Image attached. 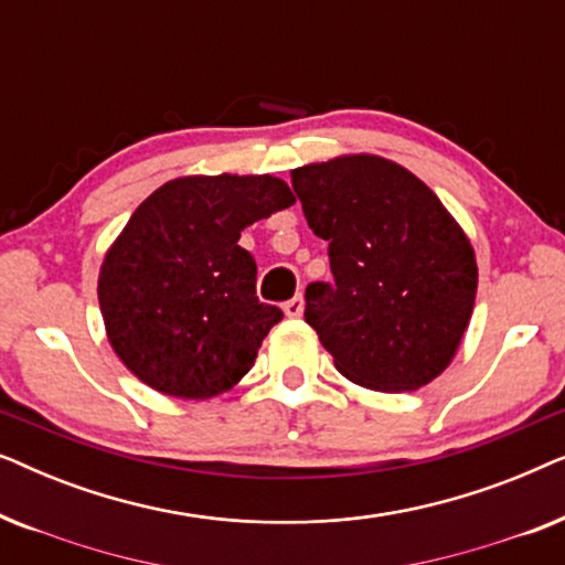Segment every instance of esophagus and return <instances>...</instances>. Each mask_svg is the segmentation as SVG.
<instances>
[{
  "label": "esophagus",
  "instance_id": "34e87169",
  "mask_svg": "<svg viewBox=\"0 0 565 565\" xmlns=\"http://www.w3.org/2000/svg\"><path fill=\"white\" fill-rule=\"evenodd\" d=\"M303 308H306L303 296H296L282 306V311H285V316H288V319H300V316H303Z\"/></svg>",
  "mask_w": 565,
  "mask_h": 565
}]
</instances>
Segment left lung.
I'll list each match as a JSON object with an SVG mask.
<instances>
[{
    "instance_id": "obj_1",
    "label": "left lung",
    "mask_w": 565,
    "mask_h": 565,
    "mask_svg": "<svg viewBox=\"0 0 565 565\" xmlns=\"http://www.w3.org/2000/svg\"><path fill=\"white\" fill-rule=\"evenodd\" d=\"M334 282L306 288V321L347 381L416 391L450 365L476 306L466 231L419 177L375 153L290 172Z\"/></svg>"
}]
</instances>
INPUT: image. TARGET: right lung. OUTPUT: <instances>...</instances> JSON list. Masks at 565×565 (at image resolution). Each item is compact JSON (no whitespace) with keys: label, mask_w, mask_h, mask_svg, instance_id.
Here are the masks:
<instances>
[{"label":"right lung","mask_w":565,"mask_h":565,"mask_svg":"<svg viewBox=\"0 0 565 565\" xmlns=\"http://www.w3.org/2000/svg\"><path fill=\"white\" fill-rule=\"evenodd\" d=\"M296 203L273 174H192L136 207L99 267L97 298L115 354L174 398L226 393L282 319L259 303L242 231Z\"/></svg>","instance_id":"right-lung-1"}]
</instances>
